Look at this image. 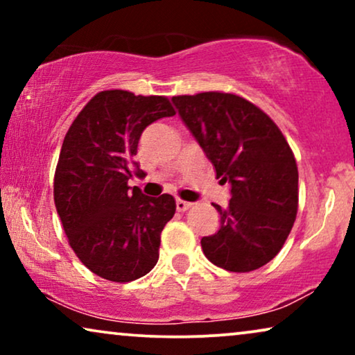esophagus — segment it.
Here are the masks:
<instances>
[{"label":"esophagus","instance_id":"34e87169","mask_svg":"<svg viewBox=\"0 0 355 355\" xmlns=\"http://www.w3.org/2000/svg\"><path fill=\"white\" fill-rule=\"evenodd\" d=\"M191 205H192V203H189L186 200H181V198H178V200H176V210L178 211H186V210H189V208H191Z\"/></svg>","mask_w":355,"mask_h":355}]
</instances>
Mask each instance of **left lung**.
<instances>
[{
	"label": "left lung",
	"instance_id": "8db88e82",
	"mask_svg": "<svg viewBox=\"0 0 355 355\" xmlns=\"http://www.w3.org/2000/svg\"><path fill=\"white\" fill-rule=\"evenodd\" d=\"M182 123L216 171L231 184L220 230L202 237L213 265L236 273L273 260L293 230L299 173L293 150L268 114L242 96L221 92L173 96Z\"/></svg>",
	"mask_w": 355,
	"mask_h": 355
}]
</instances>
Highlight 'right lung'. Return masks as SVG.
<instances>
[{
  "label": "right lung",
  "instance_id": "add662e5",
  "mask_svg": "<svg viewBox=\"0 0 355 355\" xmlns=\"http://www.w3.org/2000/svg\"><path fill=\"white\" fill-rule=\"evenodd\" d=\"M176 111L166 96L128 90L96 94L77 114L55 173V205L69 245L92 273L129 283L158 261L159 234L174 216L173 196H144L134 155L144 129Z\"/></svg>",
  "mask_w": 355,
  "mask_h": 355
}]
</instances>
